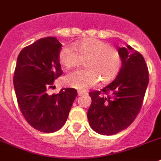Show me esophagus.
Instances as JSON below:
<instances>
[{"instance_id": "esophagus-1", "label": "esophagus", "mask_w": 161, "mask_h": 161, "mask_svg": "<svg viewBox=\"0 0 161 161\" xmlns=\"http://www.w3.org/2000/svg\"><path fill=\"white\" fill-rule=\"evenodd\" d=\"M86 94V92H82V91H78V96H82V95Z\"/></svg>"}]
</instances>
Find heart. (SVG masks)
<instances>
[{"mask_svg":"<svg viewBox=\"0 0 161 161\" xmlns=\"http://www.w3.org/2000/svg\"><path fill=\"white\" fill-rule=\"evenodd\" d=\"M59 61L68 69L79 66L84 61L85 69L72 71L64 78L67 86L80 90L94 86L100 79L103 83L110 82L117 77L121 67L118 50L96 39L77 43L75 49L65 46L59 53Z\"/></svg>","mask_w":161,"mask_h":161,"instance_id":"obj_1","label":"heart"}]
</instances>
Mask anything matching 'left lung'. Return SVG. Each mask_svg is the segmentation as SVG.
<instances>
[{"mask_svg":"<svg viewBox=\"0 0 161 161\" xmlns=\"http://www.w3.org/2000/svg\"><path fill=\"white\" fill-rule=\"evenodd\" d=\"M121 67L114 81L101 92L89 93L92 104L87 119L92 129L103 135H113L126 129L142 107L149 82L147 66L139 52L130 45L118 47Z\"/></svg>","mask_w":161,"mask_h":161,"instance_id":"obj_1","label":"left lung"}]
</instances>
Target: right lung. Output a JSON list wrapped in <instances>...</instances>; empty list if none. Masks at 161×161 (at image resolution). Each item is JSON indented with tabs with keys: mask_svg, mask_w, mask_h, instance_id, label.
Wrapping results in <instances>:
<instances>
[{
	"mask_svg": "<svg viewBox=\"0 0 161 161\" xmlns=\"http://www.w3.org/2000/svg\"><path fill=\"white\" fill-rule=\"evenodd\" d=\"M61 47L55 37L42 38L25 47L17 59L14 86L19 108L26 121L41 132H55L65 125L78 95L75 88L47 92L62 75Z\"/></svg>",
	"mask_w": 161,
	"mask_h": 161,
	"instance_id": "add662e5",
	"label": "right lung"
}]
</instances>
